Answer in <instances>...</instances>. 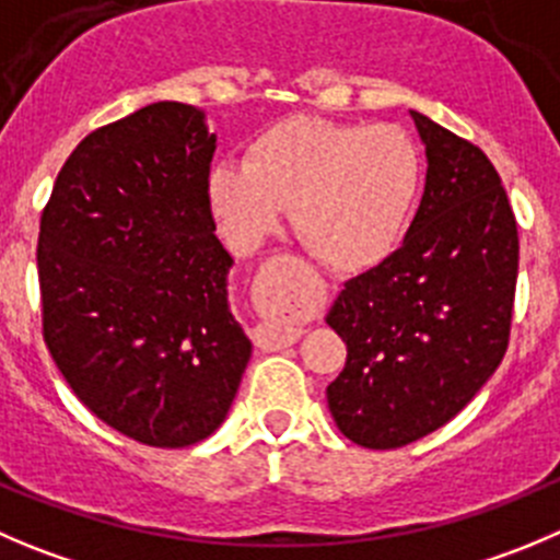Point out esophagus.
<instances>
[{
    "instance_id": "obj_1",
    "label": "esophagus",
    "mask_w": 560,
    "mask_h": 560,
    "mask_svg": "<svg viewBox=\"0 0 560 560\" xmlns=\"http://www.w3.org/2000/svg\"><path fill=\"white\" fill-rule=\"evenodd\" d=\"M258 291L271 313H285L283 318H271V322L260 324V327L255 329L258 343L264 346V349H280V346H291L294 340H300V335L305 332V329L296 322V316L307 313L313 300L307 285L302 283L300 275H296L294 260L283 258V255H280V258H271L269 264L260 269Z\"/></svg>"
}]
</instances>
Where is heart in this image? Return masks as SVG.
I'll use <instances>...</instances> for the list:
<instances>
[{"mask_svg":"<svg viewBox=\"0 0 560 560\" xmlns=\"http://www.w3.org/2000/svg\"><path fill=\"white\" fill-rule=\"evenodd\" d=\"M420 189L412 140L393 126L291 117L255 137L244 164L209 175L211 211L238 247H255L294 206L302 242L335 271L390 258Z\"/></svg>","mask_w":560,"mask_h":560,"instance_id":"obj_1","label":"heart"}]
</instances>
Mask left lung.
Returning <instances> with one entry per match:
<instances>
[{
  "label": "left lung",
  "mask_w": 560,
  "mask_h": 560,
  "mask_svg": "<svg viewBox=\"0 0 560 560\" xmlns=\"http://www.w3.org/2000/svg\"><path fill=\"white\" fill-rule=\"evenodd\" d=\"M425 186L404 244L343 285L327 324L346 365L327 404L351 443L387 451L448 423L498 371L509 346L520 238L481 148L409 112Z\"/></svg>",
  "instance_id": "8db88e82"
}]
</instances>
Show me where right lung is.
Listing matches in <instances>:
<instances>
[{"label":"right lung","mask_w":560,"mask_h":560,"mask_svg":"<svg viewBox=\"0 0 560 560\" xmlns=\"http://www.w3.org/2000/svg\"><path fill=\"white\" fill-rule=\"evenodd\" d=\"M214 151L203 109L142 106L79 142L40 217L51 360L95 418L153 448L214 434L253 357L214 236Z\"/></svg>","instance_id":"add662e5"}]
</instances>
